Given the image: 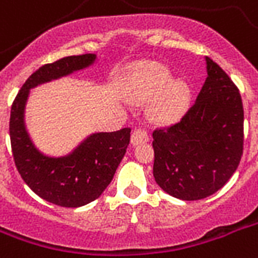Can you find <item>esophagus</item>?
I'll use <instances>...</instances> for the list:
<instances>
[{"mask_svg":"<svg viewBox=\"0 0 258 258\" xmlns=\"http://www.w3.org/2000/svg\"><path fill=\"white\" fill-rule=\"evenodd\" d=\"M147 141H149V134H147L145 130L143 128L134 130L133 135H131V143H133L134 146L147 142Z\"/></svg>","mask_w":258,"mask_h":258,"instance_id":"esophagus-1","label":"esophagus"}]
</instances>
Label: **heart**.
I'll list each match as a JSON object with an SVG mask.
<instances>
[{"label": "heart", "mask_w": 258, "mask_h": 258, "mask_svg": "<svg viewBox=\"0 0 258 258\" xmlns=\"http://www.w3.org/2000/svg\"><path fill=\"white\" fill-rule=\"evenodd\" d=\"M130 96L138 101L153 98L150 113L161 121L178 119L189 104V86L182 80H172L166 66L157 62L145 63L139 68L130 85Z\"/></svg>", "instance_id": "heart-1"}]
</instances>
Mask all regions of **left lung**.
<instances>
[{
    "mask_svg": "<svg viewBox=\"0 0 258 258\" xmlns=\"http://www.w3.org/2000/svg\"><path fill=\"white\" fill-rule=\"evenodd\" d=\"M195 103L176 123L153 131L155 182L177 199L219 190L243 153V107L237 85L212 59Z\"/></svg>",
    "mask_w": 258,
    "mask_h": 258,
    "instance_id": "8db88e82",
    "label": "left lung"
}]
</instances>
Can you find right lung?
I'll use <instances>...</instances> for the list:
<instances>
[{"instance_id":"add662e5","label":"right lung","mask_w":258,"mask_h":258,"mask_svg":"<svg viewBox=\"0 0 258 258\" xmlns=\"http://www.w3.org/2000/svg\"><path fill=\"white\" fill-rule=\"evenodd\" d=\"M93 60L94 55L84 54L43 64L21 86L11 108L12 154L20 176L37 196L60 207H81L103 194L124 157L131 128L94 134L69 157L48 158L35 149L25 131L24 105L31 88L86 68Z\"/></svg>"}]
</instances>
